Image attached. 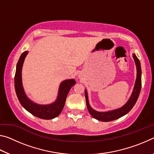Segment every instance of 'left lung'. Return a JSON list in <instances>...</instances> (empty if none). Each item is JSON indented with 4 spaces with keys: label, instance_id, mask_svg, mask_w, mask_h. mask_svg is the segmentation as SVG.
I'll return each mask as SVG.
<instances>
[{
    "label": "left lung",
    "instance_id": "left-lung-1",
    "mask_svg": "<svg viewBox=\"0 0 154 154\" xmlns=\"http://www.w3.org/2000/svg\"><path fill=\"white\" fill-rule=\"evenodd\" d=\"M132 57H133V58L134 60L135 64H136L137 66V79L134 83L133 91H132V93L131 96H130L129 100H128V102L125 104L124 106H122V107L115 109V110L109 111L106 112H100L95 111L94 109H93L90 106L89 104V100H88L87 90H85V100H86L88 110L94 118L102 122L113 121L127 114L130 110H131L134 105H135L138 98H139L140 89H141V68H140V63L139 60L138 59L136 55H135V54H132Z\"/></svg>",
    "mask_w": 154,
    "mask_h": 154
}]
</instances>
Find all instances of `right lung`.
Here are the masks:
<instances>
[{"mask_svg":"<svg viewBox=\"0 0 154 154\" xmlns=\"http://www.w3.org/2000/svg\"><path fill=\"white\" fill-rule=\"evenodd\" d=\"M28 53V51L23 52L16 66L15 75V89L18 100L22 106L29 113L37 118L43 119H51L60 114L64 108L66 96L71 88L75 84L73 79L64 80L59 87L58 95L56 101L49 105H38L30 100L26 95L22 82V69L24 59Z\"/></svg>","mask_w":154,"mask_h":154,"instance_id":"1","label":"right lung"}]
</instances>
